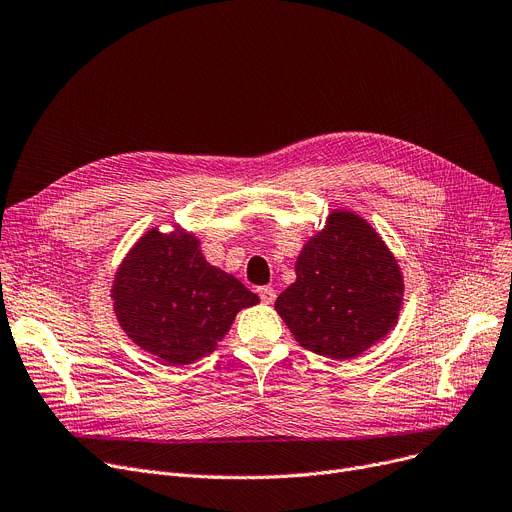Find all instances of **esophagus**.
<instances>
[{
  "label": "esophagus",
  "instance_id": "1",
  "mask_svg": "<svg viewBox=\"0 0 512 512\" xmlns=\"http://www.w3.org/2000/svg\"><path fill=\"white\" fill-rule=\"evenodd\" d=\"M257 294H259L261 301H263L265 305H272V303L276 301V290H274L272 286H261V288H257Z\"/></svg>",
  "mask_w": 512,
  "mask_h": 512
}]
</instances>
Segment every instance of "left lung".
Returning a JSON list of instances; mask_svg holds the SVG:
<instances>
[{"label": "left lung", "instance_id": "obj_1", "mask_svg": "<svg viewBox=\"0 0 512 512\" xmlns=\"http://www.w3.org/2000/svg\"><path fill=\"white\" fill-rule=\"evenodd\" d=\"M294 272L297 280L274 307L307 351L348 361L396 328L405 276L382 234L357 211L332 209L326 226L305 240Z\"/></svg>", "mask_w": 512, "mask_h": 512}]
</instances>
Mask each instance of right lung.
<instances>
[{
    "instance_id": "add662e5",
    "label": "right lung",
    "mask_w": 512,
    "mask_h": 512,
    "mask_svg": "<svg viewBox=\"0 0 512 512\" xmlns=\"http://www.w3.org/2000/svg\"><path fill=\"white\" fill-rule=\"evenodd\" d=\"M126 336L168 365L211 355L238 311L259 303L232 274L211 265L195 232L149 228L128 249L110 288Z\"/></svg>"
}]
</instances>
